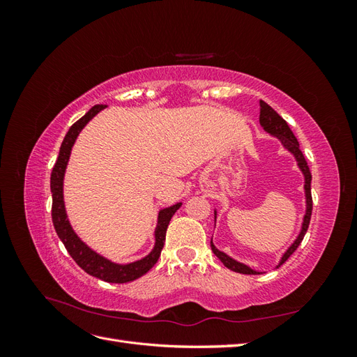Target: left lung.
Listing matches in <instances>:
<instances>
[{"label": "left lung", "instance_id": "obj_1", "mask_svg": "<svg viewBox=\"0 0 357 357\" xmlns=\"http://www.w3.org/2000/svg\"><path fill=\"white\" fill-rule=\"evenodd\" d=\"M259 123H261V126L264 128V131L268 132L271 137L277 138L280 144H282L287 152L295 158L296 160V165L299 168V171L302 172V176H304V195H305V214L304 218H302V223H301V231L299 234L296 235L295 241L291 243L287 248L286 252L282 255V257H280L278 261V265L275 268H278L280 265H283L289 256L294 253L298 245L301 244V241L304 240V236L307 234V229H308V225H310V219H311V210H312V199H311V172H310V168L307 165V160L304 158V155H302L301 149H299V143L296 137L294 135V132L290 131V128L287 125V122L284 121V119L280 116L271 105H268L265 101H261V117H259ZM215 219H218V208H214V228H215ZM211 250L213 253L218 256L222 264L231 269V271H235V273H240V274H264L262 271H256V269L250 268L248 265L236 261V259L231 257L228 253H225L222 250H219L218 247L214 245L213 243V236H211Z\"/></svg>", "mask_w": 357, "mask_h": 357}]
</instances>
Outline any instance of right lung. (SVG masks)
Returning <instances> with one entry per match:
<instances>
[{
  "label": "right lung",
  "instance_id": "obj_1",
  "mask_svg": "<svg viewBox=\"0 0 357 357\" xmlns=\"http://www.w3.org/2000/svg\"><path fill=\"white\" fill-rule=\"evenodd\" d=\"M107 105H93L92 109L86 113L82 119L75 122L63 138L59 149V156L56 164L52 169L50 176V192H52V220L59 240L66 245L67 252L74 259L82 269H84L89 275H93L107 283H128L144 275L150 268H152L160 256L162 247L165 243V234L169 225V220L174 213L181 207V202H177L171 207L160 208L158 211V222L155 228V244L153 248L144 257L138 259L134 262L117 264L112 259L100 255L86 244L80 236L73 229L71 222L68 219L66 201H63V178H66V171L70 160V155L73 146L77 139L82 129L88 125L92 119L104 110Z\"/></svg>",
  "mask_w": 357,
  "mask_h": 357
}]
</instances>
